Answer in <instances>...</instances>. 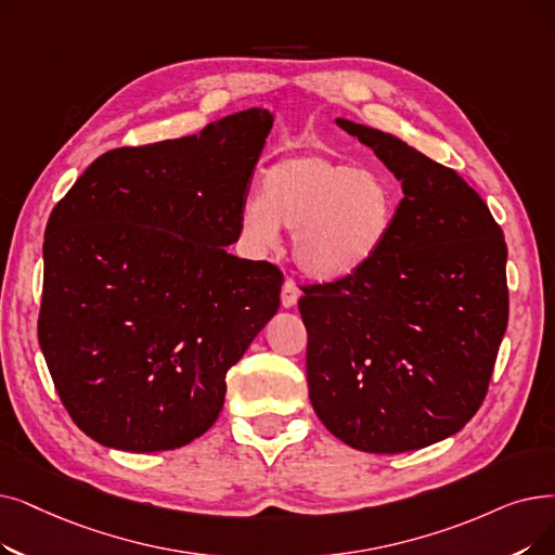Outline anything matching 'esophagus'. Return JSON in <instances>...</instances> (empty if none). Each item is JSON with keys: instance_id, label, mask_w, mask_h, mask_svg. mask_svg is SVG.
<instances>
[{"instance_id": "esophagus-1", "label": "esophagus", "mask_w": 555, "mask_h": 555, "mask_svg": "<svg viewBox=\"0 0 555 555\" xmlns=\"http://www.w3.org/2000/svg\"><path fill=\"white\" fill-rule=\"evenodd\" d=\"M299 299V287L293 279H285L283 287H281V306L283 308H293Z\"/></svg>"}]
</instances>
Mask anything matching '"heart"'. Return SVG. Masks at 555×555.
<instances>
[{
  "label": "heart",
  "instance_id": "heart-1",
  "mask_svg": "<svg viewBox=\"0 0 555 555\" xmlns=\"http://www.w3.org/2000/svg\"><path fill=\"white\" fill-rule=\"evenodd\" d=\"M399 192L374 167L324 154L281 158L262 177L260 199L240 210V233L258 251L279 243V227L295 231L299 270L324 283L347 281L380 256L397 224Z\"/></svg>",
  "mask_w": 555,
  "mask_h": 555
}]
</instances>
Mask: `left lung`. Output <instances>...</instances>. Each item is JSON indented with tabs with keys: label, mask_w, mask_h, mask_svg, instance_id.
Listing matches in <instances>:
<instances>
[{
	"label": "left lung",
	"mask_w": 555,
	"mask_h": 555,
	"mask_svg": "<svg viewBox=\"0 0 555 555\" xmlns=\"http://www.w3.org/2000/svg\"><path fill=\"white\" fill-rule=\"evenodd\" d=\"M335 122L385 163L403 199L367 270L304 287L308 395L345 444L415 451L461 430L486 399L508 326V249L463 177L392 133Z\"/></svg>",
	"instance_id": "8db88e82"
}]
</instances>
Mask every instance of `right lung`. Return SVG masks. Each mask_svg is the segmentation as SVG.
<instances>
[{"instance_id":"obj_1","label":"right lung","mask_w":555,"mask_h":555,"mask_svg":"<svg viewBox=\"0 0 555 555\" xmlns=\"http://www.w3.org/2000/svg\"><path fill=\"white\" fill-rule=\"evenodd\" d=\"M274 117L106 152L44 231L38 340L56 392L111 449H179L218 420L227 372L281 304L283 274L227 251Z\"/></svg>"}]
</instances>
